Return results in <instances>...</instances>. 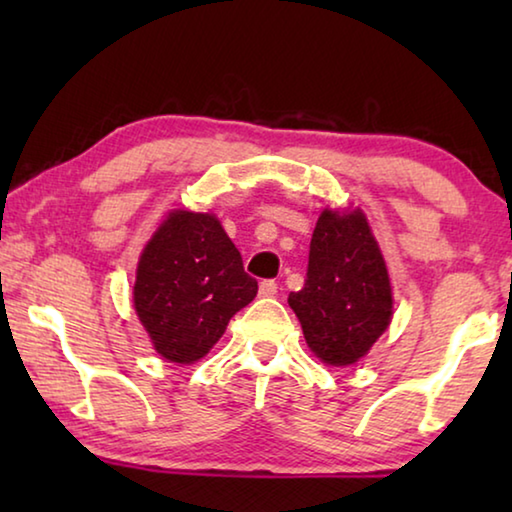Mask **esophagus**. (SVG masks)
Masks as SVG:
<instances>
[{
  "label": "esophagus",
  "mask_w": 512,
  "mask_h": 512,
  "mask_svg": "<svg viewBox=\"0 0 512 512\" xmlns=\"http://www.w3.org/2000/svg\"><path fill=\"white\" fill-rule=\"evenodd\" d=\"M277 293V282L275 280H264L259 284V296L262 298H273Z\"/></svg>",
  "instance_id": "34e87169"
}]
</instances>
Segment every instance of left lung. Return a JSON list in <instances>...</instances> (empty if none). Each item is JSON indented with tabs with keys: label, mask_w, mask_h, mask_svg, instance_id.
<instances>
[{
	"label": "left lung",
	"mask_w": 512,
	"mask_h": 512,
	"mask_svg": "<svg viewBox=\"0 0 512 512\" xmlns=\"http://www.w3.org/2000/svg\"><path fill=\"white\" fill-rule=\"evenodd\" d=\"M305 341L327 366L368 354L393 316L386 262L361 210H325L309 244L305 287L289 293Z\"/></svg>",
	"instance_id": "left-lung-1"
}]
</instances>
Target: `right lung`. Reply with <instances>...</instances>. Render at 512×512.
<instances>
[{
  "instance_id": "obj_1",
  "label": "right lung",
  "mask_w": 512,
  "mask_h": 512,
  "mask_svg": "<svg viewBox=\"0 0 512 512\" xmlns=\"http://www.w3.org/2000/svg\"><path fill=\"white\" fill-rule=\"evenodd\" d=\"M257 296L239 250L214 214L173 210L142 250L135 311L153 348L194 363L221 339L230 318Z\"/></svg>"
}]
</instances>
